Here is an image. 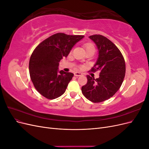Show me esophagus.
I'll list each match as a JSON object with an SVG mask.
<instances>
[{
	"mask_svg": "<svg viewBox=\"0 0 149 149\" xmlns=\"http://www.w3.org/2000/svg\"><path fill=\"white\" fill-rule=\"evenodd\" d=\"M74 74L75 76H80L83 75V74L81 73H79V72H75Z\"/></svg>",
	"mask_w": 149,
	"mask_h": 149,
	"instance_id": "1",
	"label": "esophagus"
}]
</instances>
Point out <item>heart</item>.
Segmentation results:
<instances>
[{
  "mask_svg": "<svg viewBox=\"0 0 149 149\" xmlns=\"http://www.w3.org/2000/svg\"><path fill=\"white\" fill-rule=\"evenodd\" d=\"M84 47L85 48L86 50H88V49H94V45L92 43H86L84 45Z\"/></svg>",
  "mask_w": 149,
  "mask_h": 149,
  "instance_id": "obj_1",
  "label": "heart"
}]
</instances>
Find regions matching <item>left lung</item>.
I'll list each match as a JSON object with an SVG mask.
<instances>
[{"instance_id": "1", "label": "left lung", "mask_w": 149, "mask_h": 149, "mask_svg": "<svg viewBox=\"0 0 149 149\" xmlns=\"http://www.w3.org/2000/svg\"><path fill=\"white\" fill-rule=\"evenodd\" d=\"M98 49L99 56L91 71H100L99 78L87 75L88 82L81 88L83 95L93 102H101L113 96L124 79L125 64L118 48L104 36H89Z\"/></svg>"}]
</instances>
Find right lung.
I'll return each instance as SVG.
<instances>
[{
    "label": "right lung",
    "instance_id": "obj_1",
    "mask_svg": "<svg viewBox=\"0 0 149 149\" xmlns=\"http://www.w3.org/2000/svg\"><path fill=\"white\" fill-rule=\"evenodd\" d=\"M83 37L58 33L43 40L33 50L29 61L30 78L37 91L45 97L54 100L65 92L74 74L58 71L59 62Z\"/></svg>",
    "mask_w": 149,
    "mask_h": 149
}]
</instances>
